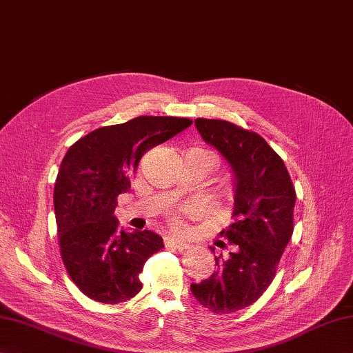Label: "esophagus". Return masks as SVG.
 Returning <instances> with one entry per match:
<instances>
[{
  "mask_svg": "<svg viewBox=\"0 0 353 353\" xmlns=\"http://www.w3.org/2000/svg\"><path fill=\"white\" fill-rule=\"evenodd\" d=\"M164 243H165V246H167V248L177 249L179 252H182V250H185V249H188V248H189L185 241H180V240L171 239V237H165V239H164Z\"/></svg>",
  "mask_w": 353,
  "mask_h": 353,
  "instance_id": "obj_1",
  "label": "esophagus"
}]
</instances>
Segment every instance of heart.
Returning a JSON list of instances; mask_svg holds the SVG:
<instances>
[{
  "label": "heart",
  "mask_w": 353,
  "mask_h": 353,
  "mask_svg": "<svg viewBox=\"0 0 353 353\" xmlns=\"http://www.w3.org/2000/svg\"><path fill=\"white\" fill-rule=\"evenodd\" d=\"M170 225H171V227H173L176 231L185 230V222H183L182 219H180V218H177V216H174V218L170 221Z\"/></svg>",
  "instance_id": "heart-1"
}]
</instances>
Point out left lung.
I'll return each mask as SVG.
<instances>
[{
  "label": "left lung",
  "mask_w": 353,
  "mask_h": 353,
  "mask_svg": "<svg viewBox=\"0 0 353 353\" xmlns=\"http://www.w3.org/2000/svg\"><path fill=\"white\" fill-rule=\"evenodd\" d=\"M195 126L231 170L234 222L221 234L234 249L214 258V273L191 292L207 310L227 314L255 303L273 280L294 231L295 189L282 158L256 132L201 117Z\"/></svg>",
  "instance_id": "8db88e82"
}]
</instances>
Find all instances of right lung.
<instances>
[{
    "mask_svg": "<svg viewBox=\"0 0 353 353\" xmlns=\"http://www.w3.org/2000/svg\"><path fill=\"white\" fill-rule=\"evenodd\" d=\"M191 123L185 117L139 116L89 132L65 153L53 191L62 263L92 300L122 303L143 288L144 263L164 243L153 231L121 228L116 198L131 188L144 153Z\"/></svg>",
    "mask_w": 353,
    "mask_h": 353,
    "instance_id": "right-lung-1",
    "label": "right lung"
}]
</instances>
